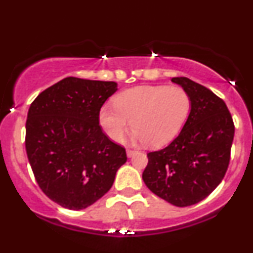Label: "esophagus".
<instances>
[{"mask_svg": "<svg viewBox=\"0 0 253 253\" xmlns=\"http://www.w3.org/2000/svg\"><path fill=\"white\" fill-rule=\"evenodd\" d=\"M126 153H127V157H128V158H132V157H134L135 154H136V151L127 150V151H126Z\"/></svg>", "mask_w": 253, "mask_h": 253, "instance_id": "34e87169", "label": "esophagus"}]
</instances>
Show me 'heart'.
Masks as SVG:
<instances>
[{
  "mask_svg": "<svg viewBox=\"0 0 253 253\" xmlns=\"http://www.w3.org/2000/svg\"><path fill=\"white\" fill-rule=\"evenodd\" d=\"M191 105L190 94L179 86H139L119 93L114 105L102 106L99 124L115 142L132 126L133 141L159 147L180 132Z\"/></svg>",
  "mask_w": 253,
  "mask_h": 253,
  "instance_id": "b5f03b06",
  "label": "heart"
}]
</instances>
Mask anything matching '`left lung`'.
Wrapping results in <instances>:
<instances>
[{
  "instance_id": "1",
  "label": "left lung",
  "mask_w": 253,
  "mask_h": 253,
  "mask_svg": "<svg viewBox=\"0 0 253 253\" xmlns=\"http://www.w3.org/2000/svg\"><path fill=\"white\" fill-rule=\"evenodd\" d=\"M191 96V112L167 147L147 154L142 180L154 194L179 208L205 199L223 180L234 126L220 97L188 78H172Z\"/></svg>"
}]
</instances>
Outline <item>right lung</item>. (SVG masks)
Returning <instances> with one entry per match:
<instances>
[{
    "label": "right lung",
    "mask_w": 253,
    "mask_h": 253,
    "mask_svg": "<svg viewBox=\"0 0 253 253\" xmlns=\"http://www.w3.org/2000/svg\"><path fill=\"white\" fill-rule=\"evenodd\" d=\"M113 81L66 78L40 93L26 123V151L40 188L69 210H84L113 185L126 151L103 134L99 112Z\"/></svg>",
    "instance_id": "1"
}]
</instances>
